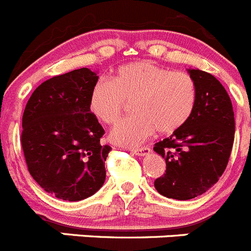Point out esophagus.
Wrapping results in <instances>:
<instances>
[{
	"instance_id": "obj_1",
	"label": "esophagus",
	"mask_w": 251,
	"mask_h": 251,
	"mask_svg": "<svg viewBox=\"0 0 251 251\" xmlns=\"http://www.w3.org/2000/svg\"><path fill=\"white\" fill-rule=\"evenodd\" d=\"M132 153L135 155H147L151 153V148L149 147H142V148H135L132 149Z\"/></svg>"
}]
</instances>
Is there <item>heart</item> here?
<instances>
[{
	"label": "heart",
	"mask_w": 251,
	"mask_h": 251,
	"mask_svg": "<svg viewBox=\"0 0 251 251\" xmlns=\"http://www.w3.org/2000/svg\"><path fill=\"white\" fill-rule=\"evenodd\" d=\"M195 102L197 87L192 75L139 61L121 66L109 82L100 80L94 84L88 108L98 121L113 126L127 109V103H132L135 114L121 122L110 133V139L134 147L155 130L169 134L183 127Z\"/></svg>",
	"instance_id": "heart-1"
}]
</instances>
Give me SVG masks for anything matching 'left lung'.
<instances>
[{
    "mask_svg": "<svg viewBox=\"0 0 251 251\" xmlns=\"http://www.w3.org/2000/svg\"><path fill=\"white\" fill-rule=\"evenodd\" d=\"M197 87L192 116L171 137L154 144L165 158V173L154 187L162 195L189 201L210 189L224 173L235 134L230 97L210 73L189 70Z\"/></svg>",
    "mask_w": 251,
    "mask_h": 251,
    "instance_id": "1",
    "label": "left lung"
}]
</instances>
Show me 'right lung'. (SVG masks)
Returning <instances> with one entry per match:
<instances>
[{
    "instance_id": "1",
    "label": "right lung",
    "mask_w": 251,
    "mask_h": 251,
    "mask_svg": "<svg viewBox=\"0 0 251 251\" xmlns=\"http://www.w3.org/2000/svg\"><path fill=\"white\" fill-rule=\"evenodd\" d=\"M98 77L88 68L56 75L37 87L22 117L21 144L32 178L58 199L78 201L100 190L112 148L88 108Z\"/></svg>"
}]
</instances>
